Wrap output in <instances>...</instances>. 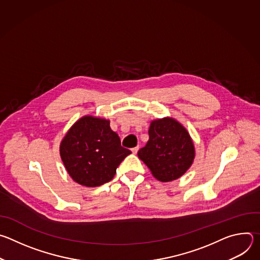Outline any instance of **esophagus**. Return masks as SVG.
I'll return each mask as SVG.
<instances>
[{
	"label": "esophagus",
	"instance_id": "1",
	"mask_svg": "<svg viewBox=\"0 0 260 260\" xmlns=\"http://www.w3.org/2000/svg\"><path fill=\"white\" fill-rule=\"evenodd\" d=\"M138 150H139V147L137 146V147H135V148H133L132 149V152L134 153V154H137V152H138Z\"/></svg>",
	"mask_w": 260,
	"mask_h": 260
}]
</instances>
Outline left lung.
Wrapping results in <instances>:
<instances>
[{
    "instance_id": "1",
    "label": "left lung",
    "mask_w": 260,
    "mask_h": 260,
    "mask_svg": "<svg viewBox=\"0 0 260 260\" xmlns=\"http://www.w3.org/2000/svg\"><path fill=\"white\" fill-rule=\"evenodd\" d=\"M149 140L138 152L139 158L161 182L179 179L191 167L196 157L193 141L185 126L173 117L151 121Z\"/></svg>"
}]
</instances>
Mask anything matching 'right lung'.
Segmentation results:
<instances>
[{
	"mask_svg": "<svg viewBox=\"0 0 260 260\" xmlns=\"http://www.w3.org/2000/svg\"><path fill=\"white\" fill-rule=\"evenodd\" d=\"M132 152L121 146L110 120L93 115L79 118L59 145L62 164L76 183L96 187L109 182L120 162Z\"/></svg>",
	"mask_w": 260,
	"mask_h": 260,
	"instance_id": "add662e5",
	"label": "right lung"
}]
</instances>
